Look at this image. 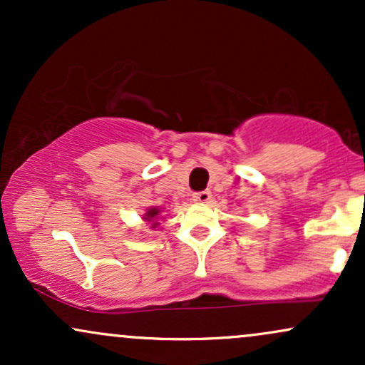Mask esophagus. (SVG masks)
Listing matches in <instances>:
<instances>
[{"mask_svg":"<svg viewBox=\"0 0 365 365\" xmlns=\"http://www.w3.org/2000/svg\"><path fill=\"white\" fill-rule=\"evenodd\" d=\"M194 200H195V202H199V204H207L209 200H211V192H209V190L195 192Z\"/></svg>","mask_w":365,"mask_h":365,"instance_id":"esophagus-1","label":"esophagus"}]
</instances>
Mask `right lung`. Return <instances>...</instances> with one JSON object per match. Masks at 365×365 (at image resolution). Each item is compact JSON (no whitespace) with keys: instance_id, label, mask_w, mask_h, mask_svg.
Instances as JSON below:
<instances>
[{"instance_id":"add662e5","label":"right lung","mask_w":365,"mask_h":365,"mask_svg":"<svg viewBox=\"0 0 365 365\" xmlns=\"http://www.w3.org/2000/svg\"><path fill=\"white\" fill-rule=\"evenodd\" d=\"M158 209L156 207H153V209H149L148 212H145V221H149L150 225H153V228L154 226L158 225V221H156V217H158Z\"/></svg>"}]
</instances>
